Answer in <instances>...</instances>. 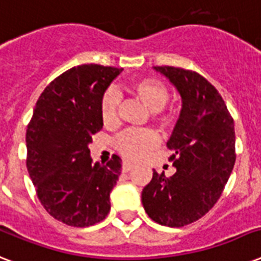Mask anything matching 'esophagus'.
<instances>
[{"label": "esophagus", "mask_w": 261, "mask_h": 261, "mask_svg": "<svg viewBox=\"0 0 261 261\" xmlns=\"http://www.w3.org/2000/svg\"><path fill=\"white\" fill-rule=\"evenodd\" d=\"M133 168H134V165H133V164L124 161V163H123V165H122V171L123 172H130Z\"/></svg>", "instance_id": "esophagus-1"}]
</instances>
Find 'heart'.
Returning a JSON list of instances; mask_svg holds the SVG:
<instances>
[{
  "label": "heart",
  "mask_w": 261,
  "mask_h": 261,
  "mask_svg": "<svg viewBox=\"0 0 261 261\" xmlns=\"http://www.w3.org/2000/svg\"><path fill=\"white\" fill-rule=\"evenodd\" d=\"M130 93L150 111L153 118L163 127L173 122V114L164 111V106L169 100V89L167 85L155 79H142L131 84ZM120 97L115 89H107L100 100V114L102 122L112 124L118 119V108ZM159 145V137L151 130H131L123 133L115 139V147L120 154L131 161H139Z\"/></svg>",
  "instance_id": "b5f03b06"
}]
</instances>
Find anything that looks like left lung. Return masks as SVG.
Returning <instances> with one entry per match:
<instances>
[{"mask_svg": "<svg viewBox=\"0 0 261 261\" xmlns=\"http://www.w3.org/2000/svg\"><path fill=\"white\" fill-rule=\"evenodd\" d=\"M174 85L182 108L167 146L176 173L153 171L142 204L154 222L181 227L213 208L236 163L234 122L226 104L204 77L181 67L154 66Z\"/></svg>", "mask_w": 261, "mask_h": 261, "instance_id": "obj_1", "label": "left lung"}]
</instances>
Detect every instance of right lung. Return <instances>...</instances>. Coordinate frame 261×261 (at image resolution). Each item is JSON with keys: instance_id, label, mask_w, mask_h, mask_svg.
<instances>
[{"instance_id": "1", "label": "right lung", "mask_w": 261, "mask_h": 261, "mask_svg": "<svg viewBox=\"0 0 261 261\" xmlns=\"http://www.w3.org/2000/svg\"><path fill=\"white\" fill-rule=\"evenodd\" d=\"M122 70L93 63L69 69L43 90L27 128V169L39 200L69 226H92L111 210L122 160L93 164L88 145L102 128V93Z\"/></svg>"}]
</instances>
